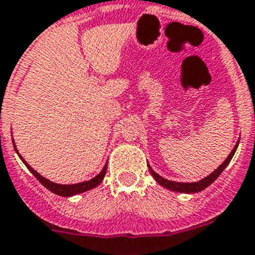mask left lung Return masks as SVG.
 <instances>
[{"mask_svg": "<svg viewBox=\"0 0 255 255\" xmlns=\"http://www.w3.org/2000/svg\"><path fill=\"white\" fill-rule=\"evenodd\" d=\"M237 146H239V142H237V144L232 150V152L229 153V156L227 157L226 161H224V163H223L222 165L218 168V169L214 170V172H212L210 176H207V177L203 178V180L198 181V182L185 184V182H174V181L165 180V178H163L161 176H159L156 172H153V170L150 168V165H148V168H150V172H151V174L153 176V178H155V180H156L159 184L163 185L164 188H167V189H169V190H173V191H178V193H198V191H201V190H203V189L207 188L208 185H211L212 182H214V181H215L219 176H220V173H222L223 170L226 169V167L229 164V161L232 160L233 155H235V152H236Z\"/></svg>", "mask_w": 255, "mask_h": 255, "instance_id": "8db88e82", "label": "left lung"}]
</instances>
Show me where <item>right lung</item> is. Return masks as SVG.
Segmentation results:
<instances>
[{"instance_id":"add662e5","label":"right lung","mask_w":255,"mask_h":255,"mask_svg":"<svg viewBox=\"0 0 255 255\" xmlns=\"http://www.w3.org/2000/svg\"><path fill=\"white\" fill-rule=\"evenodd\" d=\"M19 157L23 160V157L20 156V155H19ZM23 163L26 164V167L28 168L29 172H31V173H32L33 176L40 181V184L44 185V186H45L48 190L52 191V193H54V194L57 195H61V197H71V195L79 194V193H85V191L90 190V189L96 188V186L102 182L103 178H104L105 173H107V165H108V163L105 164V167L103 168L102 172H100L96 177L92 178V180L86 181V182H79V184H74V185H60V184H54V182H52V181L44 178L43 176H40L36 170L32 169V168L28 165V163H26L24 160H23Z\"/></svg>"}]
</instances>
